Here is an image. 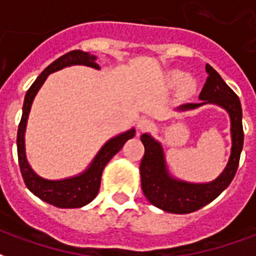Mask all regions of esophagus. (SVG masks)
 <instances>
[{
	"instance_id": "34e87169",
	"label": "esophagus",
	"mask_w": 256,
	"mask_h": 256,
	"mask_svg": "<svg viewBox=\"0 0 256 256\" xmlns=\"http://www.w3.org/2000/svg\"><path fill=\"white\" fill-rule=\"evenodd\" d=\"M152 124H154V123L150 122V119H146V118H142V119H140L138 120V128L141 132L150 130V128H152Z\"/></svg>"
}]
</instances>
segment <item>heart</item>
<instances>
[{"instance_id": "obj_1", "label": "heart", "mask_w": 256, "mask_h": 256, "mask_svg": "<svg viewBox=\"0 0 256 256\" xmlns=\"http://www.w3.org/2000/svg\"><path fill=\"white\" fill-rule=\"evenodd\" d=\"M168 82L172 84H180L182 88V93L185 94H190L193 90L196 89V82L193 80L192 78H186L185 79V75H184L181 71H174L168 75Z\"/></svg>"}]
</instances>
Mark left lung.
<instances>
[{
	"label": "left lung",
	"instance_id": "1",
	"mask_svg": "<svg viewBox=\"0 0 256 256\" xmlns=\"http://www.w3.org/2000/svg\"><path fill=\"white\" fill-rule=\"evenodd\" d=\"M206 71L208 72V76L202 89V93L198 96L203 102H189L180 108L189 110V108H198L207 102H214L224 106L229 112L232 120L233 146L225 172L210 184H188L174 181L167 176L164 170L163 150L160 144L156 142L148 134L141 136V141L145 148L144 158L140 164L142 192L145 198L154 206L172 214H188L198 211L206 204L218 198L234 178L240 162V154L244 142L240 100L214 68L207 64Z\"/></svg>",
	"mask_w": 256,
	"mask_h": 256
}]
</instances>
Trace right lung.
Returning a JSON list of instances; mask_svg holds the SVG:
<instances>
[{
  "mask_svg": "<svg viewBox=\"0 0 256 256\" xmlns=\"http://www.w3.org/2000/svg\"><path fill=\"white\" fill-rule=\"evenodd\" d=\"M94 60V56H90L89 53L80 52V50H72V52L66 53L64 56L58 58L56 62H53L50 66H48L26 93L23 115L20 119L19 130H18V158H19L20 172L24 180L26 186L30 189L36 198L52 204L54 207H60V208H78V207L90 203L98 193L101 174H102L106 164L111 160L112 156L116 155L118 152L122 150V146L128 140L133 138L134 133H136V130L132 128L126 133L110 140L101 148L98 155L96 156L94 162L92 163L89 170L84 172L79 177L68 178V180H62V181H48V180L38 177L28 166L24 154V130L31 102L34 100L36 92L40 90L49 74L62 70L67 66H72V64H84V66H89V67L98 68V64H96Z\"/></svg>",
  "mask_w": 256,
  "mask_h": 256,
  "instance_id": "add662e5",
  "label": "right lung"
}]
</instances>
